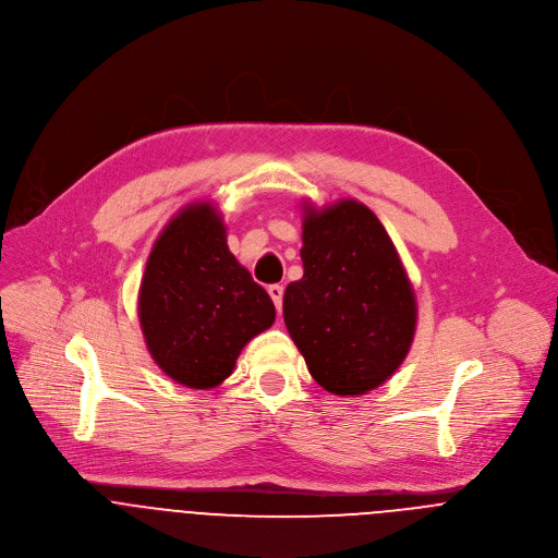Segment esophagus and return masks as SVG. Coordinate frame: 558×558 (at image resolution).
I'll use <instances>...</instances> for the list:
<instances>
[{"label":"esophagus","mask_w":558,"mask_h":558,"mask_svg":"<svg viewBox=\"0 0 558 558\" xmlns=\"http://www.w3.org/2000/svg\"><path fill=\"white\" fill-rule=\"evenodd\" d=\"M267 291H269V298L274 300L276 308L280 311V308H282V295H284V287H282V284H271Z\"/></svg>","instance_id":"1"}]
</instances>
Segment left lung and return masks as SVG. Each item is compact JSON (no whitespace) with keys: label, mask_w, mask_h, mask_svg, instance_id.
Listing matches in <instances>:
<instances>
[{"label":"left lung","mask_w":558,"mask_h":558,"mask_svg":"<svg viewBox=\"0 0 558 558\" xmlns=\"http://www.w3.org/2000/svg\"><path fill=\"white\" fill-rule=\"evenodd\" d=\"M304 276L284 291L287 330L311 376L335 396H363L407 359L417 302L398 250L356 199L304 206Z\"/></svg>","instance_id":"8db88e82"}]
</instances>
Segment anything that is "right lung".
<instances>
[{"mask_svg":"<svg viewBox=\"0 0 558 558\" xmlns=\"http://www.w3.org/2000/svg\"><path fill=\"white\" fill-rule=\"evenodd\" d=\"M274 319L271 298L228 250L217 208H182L156 239L138 289V322L156 365L189 389H213Z\"/></svg>","mask_w":558,"mask_h":558,"instance_id":"add662e5","label":"right lung"}]
</instances>
